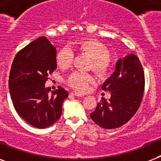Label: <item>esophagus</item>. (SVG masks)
Masks as SVG:
<instances>
[{"mask_svg":"<svg viewBox=\"0 0 161 161\" xmlns=\"http://www.w3.org/2000/svg\"><path fill=\"white\" fill-rule=\"evenodd\" d=\"M71 94L73 96H77V97H83V96H84L83 93L77 92V91H73V92H71Z\"/></svg>","mask_w":161,"mask_h":161,"instance_id":"34e87169","label":"esophagus"}]
</instances>
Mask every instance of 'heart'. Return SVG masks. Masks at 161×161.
<instances>
[{
    "label": "heart",
    "mask_w": 161,
    "mask_h": 161,
    "mask_svg": "<svg viewBox=\"0 0 161 161\" xmlns=\"http://www.w3.org/2000/svg\"><path fill=\"white\" fill-rule=\"evenodd\" d=\"M73 48L83 52L92 58L93 71L100 77L106 76L111 69L109 60V52L103 43L95 39H83L73 43ZM73 53L69 47H63L58 52L56 57L58 65L62 68H68L72 65ZM94 81V78L89 73L83 72H74L66 79V83L78 91L87 90L88 85Z\"/></svg>",
    "instance_id": "heart-1"
}]
</instances>
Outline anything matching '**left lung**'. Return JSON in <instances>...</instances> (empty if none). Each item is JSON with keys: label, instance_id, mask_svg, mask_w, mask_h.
<instances>
[{"label": "left lung", "instance_id": "1", "mask_svg": "<svg viewBox=\"0 0 161 161\" xmlns=\"http://www.w3.org/2000/svg\"><path fill=\"white\" fill-rule=\"evenodd\" d=\"M102 89L111 98H102L90 114L95 124L108 130L121 127L137 112L145 90V73L140 59L130 53L117 61L114 73L103 83Z\"/></svg>", "mask_w": 161, "mask_h": 161}]
</instances>
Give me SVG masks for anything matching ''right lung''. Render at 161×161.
Instances as JSON below:
<instances>
[{"mask_svg": "<svg viewBox=\"0 0 161 161\" xmlns=\"http://www.w3.org/2000/svg\"><path fill=\"white\" fill-rule=\"evenodd\" d=\"M57 49L41 36L17 53L9 76V89L16 113L38 129L57 122L68 93L62 87L51 92L45 83L57 68Z\"/></svg>", "mask_w": 161, "mask_h": 161, "instance_id": "right-lung-1", "label": "right lung"}]
</instances>
